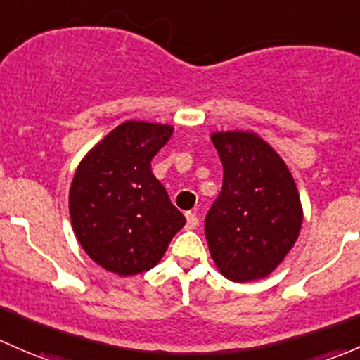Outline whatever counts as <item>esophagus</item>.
Wrapping results in <instances>:
<instances>
[{
	"instance_id": "esophagus-1",
	"label": "esophagus",
	"mask_w": 360,
	"mask_h": 360,
	"mask_svg": "<svg viewBox=\"0 0 360 360\" xmlns=\"http://www.w3.org/2000/svg\"><path fill=\"white\" fill-rule=\"evenodd\" d=\"M198 226V215L195 212H186V228L195 229Z\"/></svg>"
}]
</instances>
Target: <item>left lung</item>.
Here are the masks:
<instances>
[{
    "label": "left lung",
    "mask_w": 360,
    "mask_h": 360,
    "mask_svg": "<svg viewBox=\"0 0 360 360\" xmlns=\"http://www.w3.org/2000/svg\"><path fill=\"white\" fill-rule=\"evenodd\" d=\"M224 169L222 190L205 217L217 269L236 283L269 276L297 241L302 205L283 158L253 132L210 136Z\"/></svg>",
    "instance_id": "8db88e82"
}]
</instances>
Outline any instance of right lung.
Listing matches in <instances>:
<instances>
[{"instance_id":"obj_1","label":"right lung","mask_w":360,"mask_h":360,"mask_svg":"<svg viewBox=\"0 0 360 360\" xmlns=\"http://www.w3.org/2000/svg\"><path fill=\"white\" fill-rule=\"evenodd\" d=\"M174 127L127 120L82 158L70 186L75 238L91 259L119 276L155 267L186 219L151 172Z\"/></svg>"}]
</instances>
